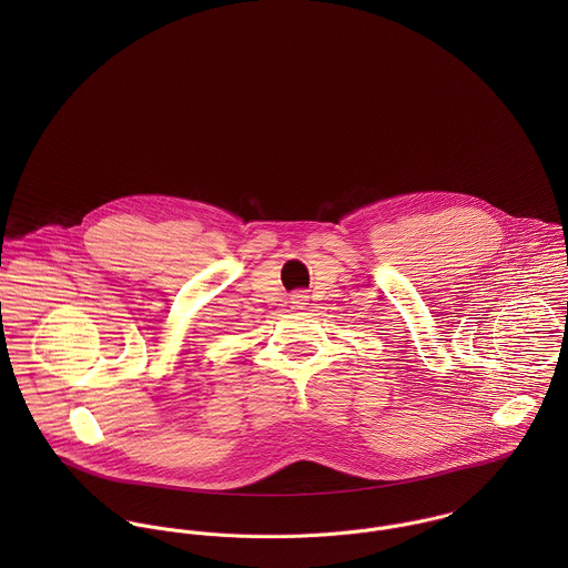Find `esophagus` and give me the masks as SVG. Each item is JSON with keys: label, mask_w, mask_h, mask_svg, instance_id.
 Segmentation results:
<instances>
[{"label": "esophagus", "mask_w": 568, "mask_h": 568, "mask_svg": "<svg viewBox=\"0 0 568 568\" xmlns=\"http://www.w3.org/2000/svg\"><path fill=\"white\" fill-rule=\"evenodd\" d=\"M291 304H293V308H306V304H308V295H304V293H295V295H291Z\"/></svg>", "instance_id": "1"}]
</instances>
